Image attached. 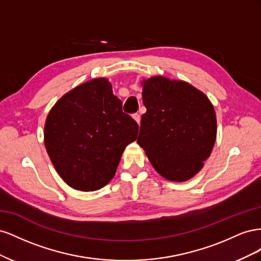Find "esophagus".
Wrapping results in <instances>:
<instances>
[{"mask_svg":"<svg viewBox=\"0 0 261 261\" xmlns=\"http://www.w3.org/2000/svg\"><path fill=\"white\" fill-rule=\"evenodd\" d=\"M133 118H134V120H135L138 124H140V114H139V113L133 114Z\"/></svg>","mask_w":261,"mask_h":261,"instance_id":"esophagus-1","label":"esophagus"}]
</instances>
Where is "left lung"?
<instances>
[{
    "label": "left lung",
    "mask_w": 261,
    "mask_h": 261,
    "mask_svg": "<svg viewBox=\"0 0 261 261\" xmlns=\"http://www.w3.org/2000/svg\"><path fill=\"white\" fill-rule=\"evenodd\" d=\"M143 102L137 139L163 177L192 178L200 171L215 145L217 117L204 94L185 82L151 77L143 82Z\"/></svg>",
    "instance_id": "1"
}]
</instances>
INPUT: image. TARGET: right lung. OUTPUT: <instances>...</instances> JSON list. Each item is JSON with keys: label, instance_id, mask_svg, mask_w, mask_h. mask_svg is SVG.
Here are the masks:
<instances>
[{"label": "right lung", "instance_id": "add662e5", "mask_svg": "<svg viewBox=\"0 0 261 261\" xmlns=\"http://www.w3.org/2000/svg\"><path fill=\"white\" fill-rule=\"evenodd\" d=\"M137 134V122L123 112L111 84L98 78L55 103L45 121L44 144L63 180L92 192L111 180L125 147Z\"/></svg>", "mask_w": 261, "mask_h": 261}]
</instances>
